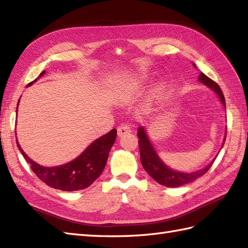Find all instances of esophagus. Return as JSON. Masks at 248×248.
<instances>
[{"mask_svg":"<svg viewBox=\"0 0 248 248\" xmlns=\"http://www.w3.org/2000/svg\"><path fill=\"white\" fill-rule=\"evenodd\" d=\"M129 133H131V127H130V125L125 124H123L118 125V128H117V134H118V136H123L124 134H129Z\"/></svg>","mask_w":248,"mask_h":248,"instance_id":"1","label":"esophagus"}]
</instances>
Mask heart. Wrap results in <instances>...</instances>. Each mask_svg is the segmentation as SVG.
<instances>
[{"label":"heart","mask_w":248,"mask_h":248,"mask_svg":"<svg viewBox=\"0 0 248 248\" xmlns=\"http://www.w3.org/2000/svg\"><path fill=\"white\" fill-rule=\"evenodd\" d=\"M140 88H143V83H140V82L135 83L134 85L132 86L133 91H139V89H140ZM155 92H161V91H162V85H161V84H159V85L155 86Z\"/></svg>","instance_id":"b5f03b06"}]
</instances>
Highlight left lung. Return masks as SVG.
I'll return each mask as SVG.
<instances>
[{
    "mask_svg": "<svg viewBox=\"0 0 248 248\" xmlns=\"http://www.w3.org/2000/svg\"><path fill=\"white\" fill-rule=\"evenodd\" d=\"M193 66L197 68L196 65L193 62ZM198 81L203 84L204 86L211 89L213 93H217L218 97L220 103L223 104V107L226 108V102L224 94L220 91L219 86L217 83L213 82L211 78H209L207 76L203 75L202 72H200ZM138 136H139V145H140V162L141 165L145 168V170L148 172V175L154 178L155 180L160 183L161 186H168V187H178L184 186V184H187L189 182H193L196 180L197 178L202 177L207 172L210 167L212 166L214 159L209 163V164L202 168V170H195L192 172H183V171H178L172 170L170 166H167L164 162L162 161L161 157L157 155L155 151L154 145L150 141V139L148 134H147V131L144 127H140L138 130ZM226 140V133L223 140V144L220 146V149L223 148Z\"/></svg>",
    "mask_w": 248,
    "mask_h": 248,
    "instance_id": "1",
    "label": "left lung"
}]
</instances>
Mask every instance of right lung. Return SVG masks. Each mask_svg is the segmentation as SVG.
<instances>
[{"label":"right lung","mask_w":248,"mask_h":248,"mask_svg":"<svg viewBox=\"0 0 248 248\" xmlns=\"http://www.w3.org/2000/svg\"><path fill=\"white\" fill-rule=\"evenodd\" d=\"M45 73L46 71L41 72L34 82L28 84V86L33 85ZM19 101L17 104V112ZM116 136H117V130H110L108 133L94 140L75 160L68 162L66 164L52 167L39 165L38 163L30 159V156L21 148L18 140H16V143H17L18 149L22 154L25 161L31 165V170L41 181L53 188L72 192L88 187L101 175L105 165H107L108 154L115 143Z\"/></svg>","instance_id":"right-lung-1"}]
</instances>
